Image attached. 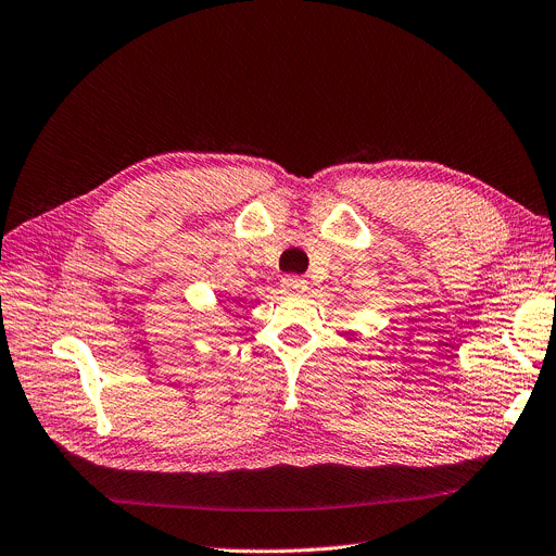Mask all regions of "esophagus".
I'll list each match as a JSON object with an SVG mask.
<instances>
[{
  "label": "esophagus",
  "instance_id": "obj_1",
  "mask_svg": "<svg viewBox=\"0 0 556 556\" xmlns=\"http://www.w3.org/2000/svg\"><path fill=\"white\" fill-rule=\"evenodd\" d=\"M281 291L288 295H300L306 291V279L295 277V275H288L281 279Z\"/></svg>",
  "mask_w": 556,
  "mask_h": 556
}]
</instances>
